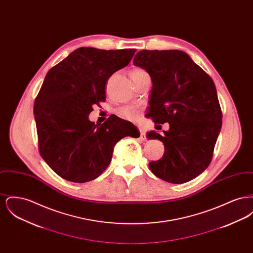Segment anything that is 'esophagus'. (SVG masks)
<instances>
[{"instance_id":"obj_1","label":"esophagus","mask_w":253,"mask_h":253,"mask_svg":"<svg viewBox=\"0 0 253 253\" xmlns=\"http://www.w3.org/2000/svg\"><path fill=\"white\" fill-rule=\"evenodd\" d=\"M139 132H140V137H141V139L146 140V139H147V136H146V133H145L144 130H143V129H141V128H139Z\"/></svg>"}]
</instances>
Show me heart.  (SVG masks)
<instances>
[{
  "instance_id": "heart-1",
  "label": "heart",
  "mask_w": 253,
  "mask_h": 253,
  "mask_svg": "<svg viewBox=\"0 0 253 253\" xmlns=\"http://www.w3.org/2000/svg\"><path fill=\"white\" fill-rule=\"evenodd\" d=\"M146 75H148V74L141 67H134V68H132L131 72H130V76H131L133 83L139 81ZM117 114L122 119L133 120L135 118L136 114H137V109L135 107H132V106H123V107H121L118 110Z\"/></svg>"
}]
</instances>
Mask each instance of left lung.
Here are the masks:
<instances>
[{
  "mask_svg": "<svg viewBox=\"0 0 253 253\" xmlns=\"http://www.w3.org/2000/svg\"><path fill=\"white\" fill-rule=\"evenodd\" d=\"M133 64L153 82L148 116L169 130L148 132L163 142L165 152L149 168L172 184L191 181L210 165L222 126V111L212 79L180 50H141Z\"/></svg>",
  "mask_w": 253,
  "mask_h": 253,
  "instance_id": "left-lung-1",
  "label": "left lung"
}]
</instances>
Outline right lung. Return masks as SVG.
Returning <instances> with one entry per match:
<instances>
[{
    "instance_id": "obj_1",
    "label": "right lung",
    "mask_w": 253,
    "mask_h": 253,
    "mask_svg": "<svg viewBox=\"0 0 253 253\" xmlns=\"http://www.w3.org/2000/svg\"><path fill=\"white\" fill-rule=\"evenodd\" d=\"M135 51L81 47L46 74L34 103L39 152L60 177L96 179L118 141L139 136L135 126L118 117L99 125L88 120L93 105L106 99L109 78L128 65Z\"/></svg>"
}]
</instances>
